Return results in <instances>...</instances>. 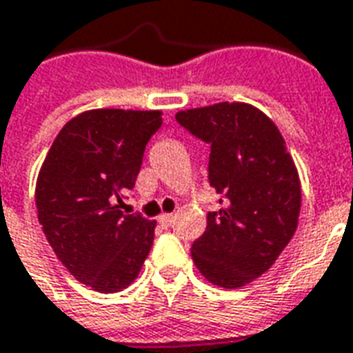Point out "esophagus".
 Masks as SVG:
<instances>
[{
  "mask_svg": "<svg viewBox=\"0 0 353 353\" xmlns=\"http://www.w3.org/2000/svg\"><path fill=\"white\" fill-rule=\"evenodd\" d=\"M159 222L163 226H171L172 222H174V214L172 212H163V214H159Z\"/></svg>",
  "mask_w": 353,
  "mask_h": 353,
  "instance_id": "34e87169",
  "label": "esophagus"
}]
</instances>
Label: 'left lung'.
<instances>
[{
    "label": "left lung",
    "instance_id": "1",
    "mask_svg": "<svg viewBox=\"0 0 353 353\" xmlns=\"http://www.w3.org/2000/svg\"><path fill=\"white\" fill-rule=\"evenodd\" d=\"M176 121L211 144L209 182L224 196L192 245L194 264L216 287H245L272 268L296 232V165L276 123L247 102L181 110Z\"/></svg>",
    "mask_w": 353,
    "mask_h": 353
}]
</instances>
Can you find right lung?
Here are the masks:
<instances>
[{
	"instance_id": "1",
	"label": "right lung",
	"mask_w": 353,
	"mask_h": 353,
	"mask_svg": "<svg viewBox=\"0 0 353 353\" xmlns=\"http://www.w3.org/2000/svg\"><path fill=\"white\" fill-rule=\"evenodd\" d=\"M161 110L97 108L64 125L36 182L37 221L57 259L92 291L117 292L139 277L156 221L121 211Z\"/></svg>"
}]
</instances>
